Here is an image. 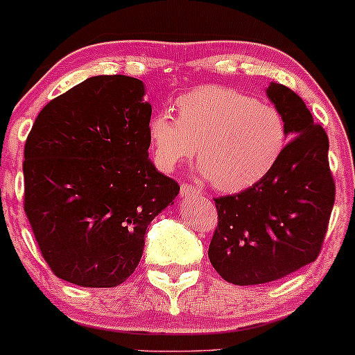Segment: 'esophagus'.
Here are the masks:
<instances>
[{
  "label": "esophagus",
  "instance_id": "obj_1",
  "mask_svg": "<svg viewBox=\"0 0 355 355\" xmlns=\"http://www.w3.org/2000/svg\"><path fill=\"white\" fill-rule=\"evenodd\" d=\"M200 193V190L197 189V187L190 185V184H182L180 185V196L182 197H189V196H198Z\"/></svg>",
  "mask_w": 355,
  "mask_h": 355
}]
</instances>
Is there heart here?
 Wrapping results in <instances>:
<instances>
[{
    "label": "heart",
    "mask_w": 355,
    "mask_h": 355,
    "mask_svg": "<svg viewBox=\"0 0 355 355\" xmlns=\"http://www.w3.org/2000/svg\"><path fill=\"white\" fill-rule=\"evenodd\" d=\"M178 118L157 112L148 121L155 162L173 170L196 153L210 184L224 192L256 185L278 165L286 146L282 112L254 97L204 85L177 99Z\"/></svg>",
    "instance_id": "obj_1"
}]
</instances>
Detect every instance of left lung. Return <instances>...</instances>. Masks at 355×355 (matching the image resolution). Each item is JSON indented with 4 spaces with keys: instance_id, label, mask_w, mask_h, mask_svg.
<instances>
[{
    "instance_id": "obj_1",
    "label": "left lung",
    "mask_w": 355,
    "mask_h": 355,
    "mask_svg": "<svg viewBox=\"0 0 355 355\" xmlns=\"http://www.w3.org/2000/svg\"><path fill=\"white\" fill-rule=\"evenodd\" d=\"M266 96L285 118V146L263 180L234 196L214 198L219 216L209 259L232 285H263L313 263L336 200L329 136L303 99L271 83Z\"/></svg>"
}]
</instances>
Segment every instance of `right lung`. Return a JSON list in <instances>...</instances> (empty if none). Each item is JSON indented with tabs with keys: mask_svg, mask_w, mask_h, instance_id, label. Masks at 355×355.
Here are the masks:
<instances>
[{
	"mask_svg": "<svg viewBox=\"0 0 355 355\" xmlns=\"http://www.w3.org/2000/svg\"><path fill=\"white\" fill-rule=\"evenodd\" d=\"M145 84L96 76L55 97L25 143V212L46 264L85 288L126 282L180 187L148 158Z\"/></svg>",
	"mask_w": 355,
	"mask_h": 355,
	"instance_id": "obj_1",
	"label": "right lung"
}]
</instances>
